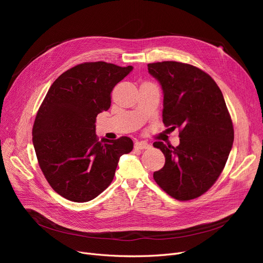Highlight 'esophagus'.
I'll return each instance as SVG.
<instances>
[{
	"label": "esophagus",
	"mask_w": 263,
	"mask_h": 263,
	"mask_svg": "<svg viewBox=\"0 0 263 263\" xmlns=\"http://www.w3.org/2000/svg\"><path fill=\"white\" fill-rule=\"evenodd\" d=\"M135 148L136 149H141V150H144V149H149L151 148V145L146 143V142H137L135 144Z\"/></svg>",
	"instance_id": "34e87169"
}]
</instances>
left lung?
I'll list each match as a JSON object with an SVG mask.
<instances>
[{
    "mask_svg": "<svg viewBox=\"0 0 263 263\" xmlns=\"http://www.w3.org/2000/svg\"><path fill=\"white\" fill-rule=\"evenodd\" d=\"M163 90V122L180 129L177 147L154 143L165 156L155 181L178 200L199 197L223 172L233 143V126L222 91L199 68L179 62L148 64Z\"/></svg>",
    "mask_w": 263,
    "mask_h": 263,
    "instance_id": "obj_1",
    "label": "left lung"
}]
</instances>
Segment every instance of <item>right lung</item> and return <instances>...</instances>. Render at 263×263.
<instances>
[{
  "label": "right lung",
  "mask_w": 263,
  "mask_h": 263,
  "mask_svg": "<svg viewBox=\"0 0 263 263\" xmlns=\"http://www.w3.org/2000/svg\"><path fill=\"white\" fill-rule=\"evenodd\" d=\"M133 67L84 63L62 73L49 88L33 127L41 172L68 200L96 198L114 179L119 158L133 149L130 137L96 135V117L110 106V92Z\"/></svg>",
  "instance_id": "obj_1"
}]
</instances>
